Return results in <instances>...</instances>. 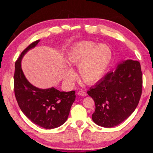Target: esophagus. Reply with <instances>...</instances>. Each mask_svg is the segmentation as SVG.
<instances>
[{"label":"esophagus","mask_w":153,"mask_h":153,"mask_svg":"<svg viewBox=\"0 0 153 153\" xmlns=\"http://www.w3.org/2000/svg\"><path fill=\"white\" fill-rule=\"evenodd\" d=\"M77 95H80V96H82V97H85L87 95V94L86 92L83 91H80L77 92Z\"/></svg>","instance_id":"1"}]
</instances>
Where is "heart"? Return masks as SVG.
<instances>
[{"label": "heart", "mask_w": 153, "mask_h": 153, "mask_svg": "<svg viewBox=\"0 0 153 153\" xmlns=\"http://www.w3.org/2000/svg\"><path fill=\"white\" fill-rule=\"evenodd\" d=\"M112 49L108 45L84 41L76 43L68 54L67 60L72 66H79L81 78L87 84H95L102 78L111 63ZM76 74L70 69L64 74V81L71 83Z\"/></svg>", "instance_id": "heart-1"}]
</instances>
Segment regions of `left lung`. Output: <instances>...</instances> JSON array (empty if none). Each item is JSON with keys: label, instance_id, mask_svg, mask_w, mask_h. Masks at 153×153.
I'll use <instances>...</instances> for the list:
<instances>
[{"label": "left lung", "instance_id": "obj_1", "mask_svg": "<svg viewBox=\"0 0 153 153\" xmlns=\"http://www.w3.org/2000/svg\"><path fill=\"white\" fill-rule=\"evenodd\" d=\"M140 63L133 60H122L116 70L107 74L87 91L95 103L92 120L104 128L119 125L134 112L142 93Z\"/></svg>", "mask_w": 153, "mask_h": 153}]
</instances>
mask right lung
<instances>
[{
    "label": "right lung",
    "mask_w": 153,
    "mask_h": 153,
    "mask_svg": "<svg viewBox=\"0 0 153 153\" xmlns=\"http://www.w3.org/2000/svg\"><path fill=\"white\" fill-rule=\"evenodd\" d=\"M39 41L37 40L29 45L16 62L14 93L19 108L27 118L42 128L53 129L67 120L76 99V92L60 91L54 87L39 89L28 82L22 69V60Z\"/></svg>",
    "instance_id": "add662e5"
}]
</instances>
